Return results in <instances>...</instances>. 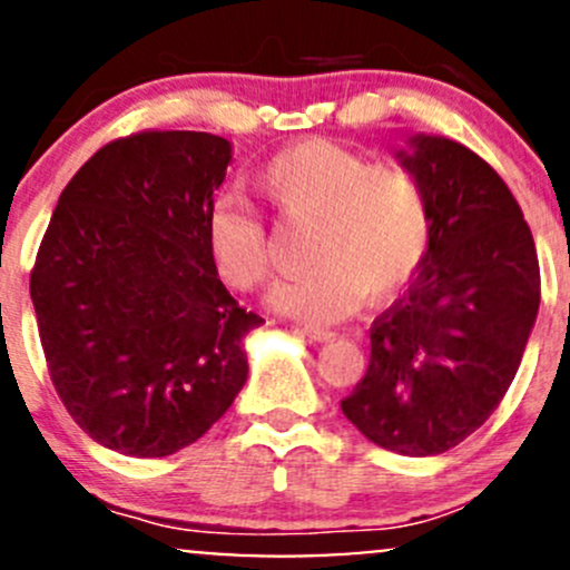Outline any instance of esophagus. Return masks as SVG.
I'll list each match as a JSON object with an SVG mask.
<instances>
[{
  "instance_id": "1",
  "label": "esophagus",
  "mask_w": 570,
  "mask_h": 570,
  "mask_svg": "<svg viewBox=\"0 0 570 570\" xmlns=\"http://www.w3.org/2000/svg\"><path fill=\"white\" fill-rule=\"evenodd\" d=\"M303 333L308 335V338H314V341H331V338H335V331H331V327H311V325H305L303 327Z\"/></svg>"
}]
</instances>
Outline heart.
Wrapping results in <instances>:
<instances>
[{
  "instance_id": "1",
  "label": "heart",
  "mask_w": 570,
  "mask_h": 570,
  "mask_svg": "<svg viewBox=\"0 0 570 570\" xmlns=\"http://www.w3.org/2000/svg\"><path fill=\"white\" fill-rule=\"evenodd\" d=\"M254 185L286 226H311V273L273 292V308L308 325L355 314L365 297L385 301L410 284L429 254L426 185L404 164H368L325 139L281 149L259 166ZM215 273L239 292L273 275L267 226L250 207L218 202L207 213Z\"/></svg>"
}]
</instances>
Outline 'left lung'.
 Segmentation results:
<instances>
[{"instance_id":"obj_1","label":"left lung","mask_w":570,"mask_h":570,"mask_svg":"<svg viewBox=\"0 0 570 570\" xmlns=\"http://www.w3.org/2000/svg\"><path fill=\"white\" fill-rule=\"evenodd\" d=\"M426 185L431 243L404 297L371 325V361L344 415L374 445L436 456L481 429L522 363L541 269L522 207L464 144L399 153Z\"/></svg>"}]
</instances>
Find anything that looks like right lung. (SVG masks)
I'll return each instance as SVG.
<instances>
[{
  "mask_svg": "<svg viewBox=\"0 0 570 570\" xmlns=\"http://www.w3.org/2000/svg\"><path fill=\"white\" fill-rule=\"evenodd\" d=\"M232 160L199 130L100 147L59 196L29 295L57 395L109 451L158 459L199 440L248 380L239 308L207 250Z\"/></svg>",
  "mask_w": 570,
  "mask_h": 570,
  "instance_id": "obj_1",
  "label": "right lung"
}]
</instances>
